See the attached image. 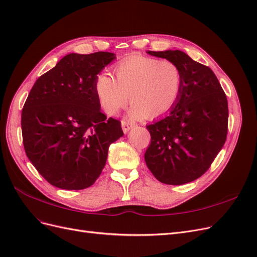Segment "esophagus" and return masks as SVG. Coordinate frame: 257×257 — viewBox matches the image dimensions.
Wrapping results in <instances>:
<instances>
[{"label":"esophagus","mask_w":257,"mask_h":257,"mask_svg":"<svg viewBox=\"0 0 257 257\" xmlns=\"http://www.w3.org/2000/svg\"><path fill=\"white\" fill-rule=\"evenodd\" d=\"M121 125H122V130H123V133H124V134H126V133H127L132 127L135 126L134 123L130 122V121H126V120H122V121H121Z\"/></svg>","instance_id":"1"}]
</instances>
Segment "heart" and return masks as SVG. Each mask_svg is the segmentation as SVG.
Wrapping results in <instances>:
<instances>
[{
  "mask_svg": "<svg viewBox=\"0 0 257 257\" xmlns=\"http://www.w3.org/2000/svg\"><path fill=\"white\" fill-rule=\"evenodd\" d=\"M115 78L102 73L95 89L100 105L107 115H116L130 100L131 114L141 118L159 117L178 102L182 88V73L169 60L134 56L115 66Z\"/></svg>",
  "mask_w": 257,
  "mask_h": 257,
  "instance_id": "heart-1",
  "label": "heart"
}]
</instances>
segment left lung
Returning <instances> with one entry per match:
<instances>
[{
  "instance_id": "left-lung-1",
  "label": "left lung",
  "mask_w": 257,
  "mask_h": 257,
  "mask_svg": "<svg viewBox=\"0 0 257 257\" xmlns=\"http://www.w3.org/2000/svg\"><path fill=\"white\" fill-rule=\"evenodd\" d=\"M178 65L182 88L169 116L147 126L145 159L157 180L184 184L199 178L222 149L228 133V100L212 69L180 50L152 51Z\"/></svg>"
}]
</instances>
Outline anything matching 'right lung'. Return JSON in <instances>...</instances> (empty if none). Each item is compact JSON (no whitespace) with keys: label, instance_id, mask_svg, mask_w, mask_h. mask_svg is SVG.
<instances>
[{"label":"right lung","instance_id":"right-lung-1","mask_svg":"<svg viewBox=\"0 0 257 257\" xmlns=\"http://www.w3.org/2000/svg\"><path fill=\"white\" fill-rule=\"evenodd\" d=\"M115 58L106 51L69 54L30 90L22 109L23 145L54 187L83 190L94 184L110 143L123 135L121 122L101 112L95 89L97 75Z\"/></svg>","mask_w":257,"mask_h":257}]
</instances>
